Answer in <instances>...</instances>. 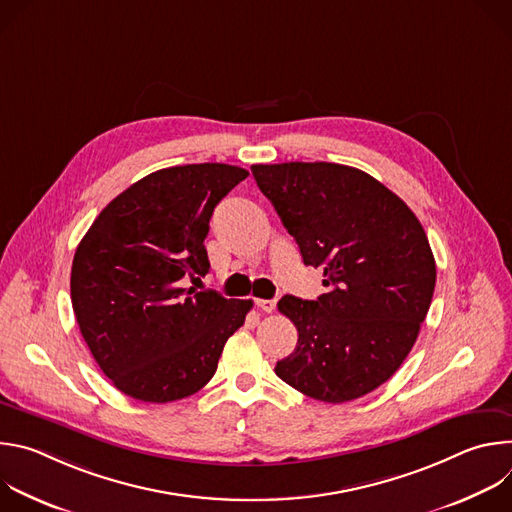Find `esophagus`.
<instances>
[{
	"mask_svg": "<svg viewBox=\"0 0 512 512\" xmlns=\"http://www.w3.org/2000/svg\"><path fill=\"white\" fill-rule=\"evenodd\" d=\"M255 304L263 310V312H273L277 306V300H255Z\"/></svg>",
	"mask_w": 512,
	"mask_h": 512,
	"instance_id": "34e87169",
	"label": "esophagus"
}]
</instances>
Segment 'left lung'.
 I'll use <instances>...</instances> for the list:
<instances>
[{"instance_id":"left-lung-1","label":"left lung","mask_w":512,"mask_h":512,"mask_svg":"<svg viewBox=\"0 0 512 512\" xmlns=\"http://www.w3.org/2000/svg\"><path fill=\"white\" fill-rule=\"evenodd\" d=\"M251 172L328 287L318 300H279L298 344L275 375L324 403L375 391L407 358L433 298L435 259L421 223L397 194L350 166L287 162Z\"/></svg>"}]
</instances>
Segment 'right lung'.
Segmentation results:
<instances>
[{"label":"right lung","instance_id":"obj_1","mask_svg":"<svg viewBox=\"0 0 512 512\" xmlns=\"http://www.w3.org/2000/svg\"><path fill=\"white\" fill-rule=\"evenodd\" d=\"M247 170L188 164L158 170L113 198L77 247L70 300L111 383L145 403L194 395L245 324L251 300L198 291L214 206Z\"/></svg>","mask_w":512,"mask_h":512}]
</instances>
